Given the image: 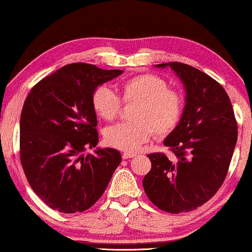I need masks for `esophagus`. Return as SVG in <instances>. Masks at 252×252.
Listing matches in <instances>:
<instances>
[{"label":"esophagus","instance_id":"esophagus-1","mask_svg":"<svg viewBox=\"0 0 252 252\" xmlns=\"http://www.w3.org/2000/svg\"><path fill=\"white\" fill-rule=\"evenodd\" d=\"M135 156H136L135 154L125 153V154H123V159H129V158H133V157H135Z\"/></svg>","mask_w":252,"mask_h":252}]
</instances>
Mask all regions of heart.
Masks as SVG:
<instances>
[{
    "label": "heart",
    "mask_w": 252,
    "mask_h": 252,
    "mask_svg": "<svg viewBox=\"0 0 252 252\" xmlns=\"http://www.w3.org/2000/svg\"><path fill=\"white\" fill-rule=\"evenodd\" d=\"M120 96L125 103H136L132 120L106 128V143L116 149L135 153L153 139L154 133L163 136L180 123L184 101L179 93L168 89V84L158 75L146 73L123 81ZM94 112L105 122H111L120 109V101L108 86H99L92 95Z\"/></svg>",
    "instance_id": "1"
}]
</instances>
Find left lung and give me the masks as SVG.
I'll list each match as a JSON object with an SVG mask.
<instances>
[{
  "label": "left lung",
  "mask_w": 252,
  "mask_h": 252,
  "mask_svg": "<svg viewBox=\"0 0 252 252\" xmlns=\"http://www.w3.org/2000/svg\"><path fill=\"white\" fill-rule=\"evenodd\" d=\"M155 66L171 67L184 85L186 97L180 123L164 140L177 158L148 155L151 170L143 179V188L163 211L189 212L208 202L225 180L237 124L228 95L215 79L178 62Z\"/></svg>",
  "instance_id": "8db88e82"
}]
</instances>
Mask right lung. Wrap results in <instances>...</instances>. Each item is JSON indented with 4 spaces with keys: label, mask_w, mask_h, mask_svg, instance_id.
Masks as SVG:
<instances>
[{
    "label": "right lung",
    "mask_w": 252,
    "mask_h": 252,
    "mask_svg": "<svg viewBox=\"0 0 252 252\" xmlns=\"http://www.w3.org/2000/svg\"><path fill=\"white\" fill-rule=\"evenodd\" d=\"M122 70L74 63L34 86L20 116V161L34 192L62 213L95 204L122 161L118 150L96 148L97 119L92 95Z\"/></svg>",
    "instance_id": "1"
}]
</instances>
